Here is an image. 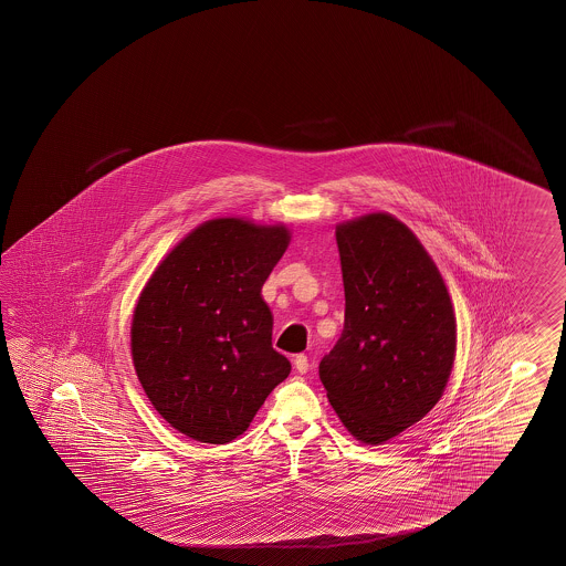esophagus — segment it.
<instances>
[{"instance_id": "34e87169", "label": "esophagus", "mask_w": 566, "mask_h": 566, "mask_svg": "<svg viewBox=\"0 0 566 566\" xmlns=\"http://www.w3.org/2000/svg\"><path fill=\"white\" fill-rule=\"evenodd\" d=\"M294 368L298 370L301 374L308 373V368H311V364H308V358L304 356V354H298L296 358H294Z\"/></svg>"}]
</instances>
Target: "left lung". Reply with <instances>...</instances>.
I'll return each mask as SVG.
<instances>
[{"label": "left lung", "instance_id": "8db88e82", "mask_svg": "<svg viewBox=\"0 0 566 566\" xmlns=\"http://www.w3.org/2000/svg\"><path fill=\"white\" fill-rule=\"evenodd\" d=\"M345 290L342 337L318 376L347 431L385 443L436 407L455 356L454 308L440 270L386 212L335 231Z\"/></svg>", "mask_w": 566, "mask_h": 566}]
</instances>
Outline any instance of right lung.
<instances>
[{
    "label": "right lung",
    "mask_w": 566,
    "mask_h": 566,
    "mask_svg": "<svg viewBox=\"0 0 566 566\" xmlns=\"http://www.w3.org/2000/svg\"><path fill=\"white\" fill-rule=\"evenodd\" d=\"M289 241L282 224L205 222L140 292L130 327L135 370L157 413L184 436L234 440L289 376L262 298Z\"/></svg>",
    "instance_id": "right-lung-1"
}]
</instances>
